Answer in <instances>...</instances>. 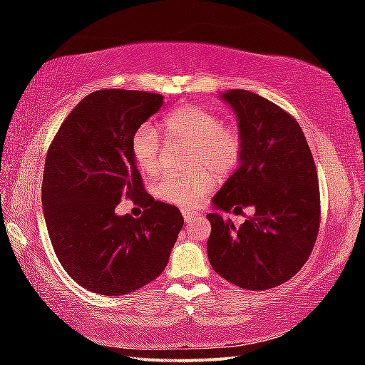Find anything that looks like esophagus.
Returning <instances> with one entry per match:
<instances>
[{
  "label": "esophagus",
  "mask_w": 365,
  "mask_h": 365,
  "mask_svg": "<svg viewBox=\"0 0 365 365\" xmlns=\"http://www.w3.org/2000/svg\"><path fill=\"white\" fill-rule=\"evenodd\" d=\"M182 215H183L185 222H190V220H193V219L196 217L197 212H195V211H190V209H183V211H182Z\"/></svg>",
  "instance_id": "34e87169"
}]
</instances>
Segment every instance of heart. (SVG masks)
<instances>
[{
  "mask_svg": "<svg viewBox=\"0 0 365 365\" xmlns=\"http://www.w3.org/2000/svg\"><path fill=\"white\" fill-rule=\"evenodd\" d=\"M168 140L193 145V174L165 175L154 183V195L160 201L182 207H193L205 200L215 185L212 170L220 177L230 175L243 159V135L235 125L224 123L214 110L197 104H185L165 115L160 123ZM132 158L141 174L154 175L159 170L160 141L150 125L138 127L130 141Z\"/></svg>",
  "mask_w": 365,
  "mask_h": 365,
  "instance_id": "1",
  "label": "heart"
}]
</instances>
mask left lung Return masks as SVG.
<instances>
[{
	"label": "left lung",
	"mask_w": 365,
	"mask_h": 365,
	"mask_svg": "<svg viewBox=\"0 0 365 365\" xmlns=\"http://www.w3.org/2000/svg\"><path fill=\"white\" fill-rule=\"evenodd\" d=\"M235 109L243 159L214 196L215 209L252 206L242 227L207 214V256L212 269L240 288L262 292L288 282L316 245L320 225L317 170L294 117L248 90L220 95Z\"/></svg>",
	"instance_id": "obj_1"
}]
</instances>
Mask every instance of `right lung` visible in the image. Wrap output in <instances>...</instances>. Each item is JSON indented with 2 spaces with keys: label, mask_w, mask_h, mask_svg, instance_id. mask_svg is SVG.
Wrapping results in <instances>:
<instances>
[{
  "label": "right lung",
  "mask_w": 365,
  "mask_h": 365,
  "mask_svg": "<svg viewBox=\"0 0 365 365\" xmlns=\"http://www.w3.org/2000/svg\"><path fill=\"white\" fill-rule=\"evenodd\" d=\"M163 106L158 93L100 90L80 101L48 148L41 202L61 265L90 292L117 296L163 274L183 227L178 207L146 193L132 158L135 130ZM122 199L144 207L117 216Z\"/></svg>",
  "instance_id": "right-lung-1"
}]
</instances>
